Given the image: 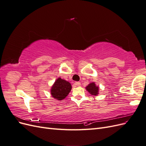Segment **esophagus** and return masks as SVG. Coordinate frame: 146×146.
I'll use <instances>...</instances> for the list:
<instances>
[{
    "instance_id": "34e87169",
    "label": "esophagus",
    "mask_w": 146,
    "mask_h": 146,
    "mask_svg": "<svg viewBox=\"0 0 146 146\" xmlns=\"http://www.w3.org/2000/svg\"><path fill=\"white\" fill-rule=\"evenodd\" d=\"M74 85H76V86H80L81 85V83H80V82H75Z\"/></svg>"
}]
</instances>
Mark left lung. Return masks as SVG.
I'll use <instances>...</instances> for the list:
<instances>
[{
  "instance_id": "8db88e82",
  "label": "left lung",
  "mask_w": 146,
  "mask_h": 146,
  "mask_svg": "<svg viewBox=\"0 0 146 146\" xmlns=\"http://www.w3.org/2000/svg\"><path fill=\"white\" fill-rule=\"evenodd\" d=\"M86 89L87 91L90 92L91 95H98L99 92V88L96 86L94 83H91L90 85H88Z\"/></svg>"
}]
</instances>
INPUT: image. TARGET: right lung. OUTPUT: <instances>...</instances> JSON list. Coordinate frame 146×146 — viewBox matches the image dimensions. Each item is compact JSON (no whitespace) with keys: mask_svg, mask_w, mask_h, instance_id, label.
Here are the masks:
<instances>
[{"mask_svg":"<svg viewBox=\"0 0 146 146\" xmlns=\"http://www.w3.org/2000/svg\"><path fill=\"white\" fill-rule=\"evenodd\" d=\"M71 88L72 86L69 82L58 78L52 87L51 94L53 98L61 100L69 94Z\"/></svg>","mask_w":146,"mask_h":146,"instance_id":"right-lung-1","label":"right lung"}]
</instances>
